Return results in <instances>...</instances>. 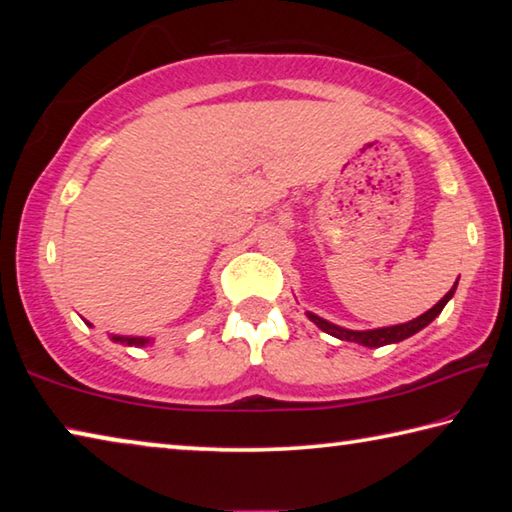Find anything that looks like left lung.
<instances>
[{
	"label": "left lung",
	"mask_w": 512,
	"mask_h": 512,
	"mask_svg": "<svg viewBox=\"0 0 512 512\" xmlns=\"http://www.w3.org/2000/svg\"><path fill=\"white\" fill-rule=\"evenodd\" d=\"M455 288H458V281H455V286L448 290V293L439 300L432 309H428L426 313H421L419 318H414L410 322H403V325H391V327H380V329H364V332H355V329H345V327H338L334 322H329L325 318L316 316V313L306 311V316H309L311 322H316V325L322 329L325 334H332L336 338H341V341H352V343H359V345H366V348H382V345H389V343H400L405 341V338L414 336L416 332H421L423 327H428L432 320H435L442 309L446 306V302L451 300Z\"/></svg>",
	"instance_id": "8db88e82"
}]
</instances>
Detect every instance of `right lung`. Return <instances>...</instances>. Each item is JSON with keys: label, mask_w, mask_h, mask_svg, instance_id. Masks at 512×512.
Instances as JSON below:
<instances>
[{"label": "right lung", "mask_w": 512, "mask_h": 512, "mask_svg": "<svg viewBox=\"0 0 512 512\" xmlns=\"http://www.w3.org/2000/svg\"><path fill=\"white\" fill-rule=\"evenodd\" d=\"M114 343H125V345H146L151 343V338H141V336H112Z\"/></svg>", "instance_id": "add662e5"}]
</instances>
